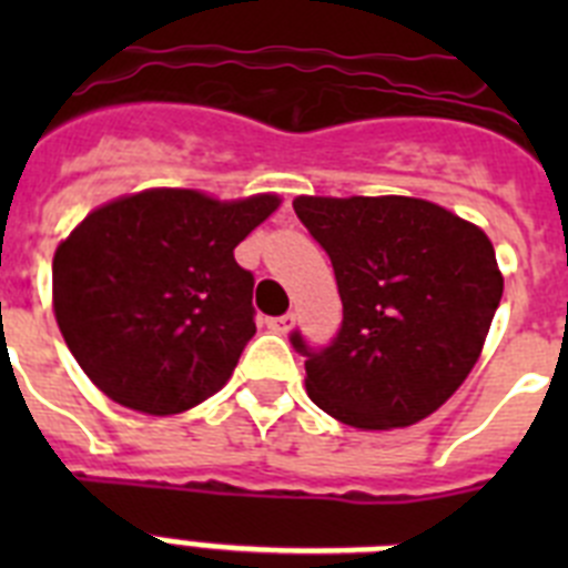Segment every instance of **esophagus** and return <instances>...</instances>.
<instances>
[{
    "label": "esophagus",
    "instance_id": "esophagus-1",
    "mask_svg": "<svg viewBox=\"0 0 568 568\" xmlns=\"http://www.w3.org/2000/svg\"><path fill=\"white\" fill-rule=\"evenodd\" d=\"M267 327L273 329V333H278V335H287L290 329L295 327V315L290 313V315H278V318H270Z\"/></svg>",
    "mask_w": 568,
    "mask_h": 568
}]
</instances>
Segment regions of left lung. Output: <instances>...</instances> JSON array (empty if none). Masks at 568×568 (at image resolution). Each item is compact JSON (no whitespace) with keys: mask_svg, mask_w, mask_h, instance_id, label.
Wrapping results in <instances>:
<instances>
[{"mask_svg":"<svg viewBox=\"0 0 568 568\" xmlns=\"http://www.w3.org/2000/svg\"><path fill=\"white\" fill-rule=\"evenodd\" d=\"M295 215L333 261L344 321L307 355V395L355 429L429 418L484 353L504 295L489 235L413 195H298Z\"/></svg>","mask_w":568,"mask_h":568,"instance_id":"8db88e82","label":"left lung"}]
</instances>
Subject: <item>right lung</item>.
Listing matches in <instances>:
<instances>
[{"mask_svg": "<svg viewBox=\"0 0 568 568\" xmlns=\"http://www.w3.org/2000/svg\"><path fill=\"white\" fill-rule=\"evenodd\" d=\"M278 207L275 193L150 187L90 210L53 255V315L84 375L159 418L219 393L255 335L233 250Z\"/></svg>", "mask_w": 568, "mask_h": 568, "instance_id": "obj_1", "label": "right lung"}]
</instances>
